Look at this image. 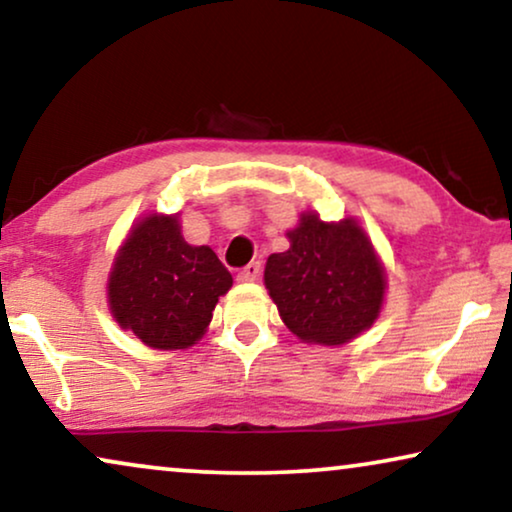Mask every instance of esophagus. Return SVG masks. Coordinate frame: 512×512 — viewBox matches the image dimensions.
Listing matches in <instances>:
<instances>
[{
	"label": "esophagus",
	"instance_id": "1",
	"mask_svg": "<svg viewBox=\"0 0 512 512\" xmlns=\"http://www.w3.org/2000/svg\"><path fill=\"white\" fill-rule=\"evenodd\" d=\"M258 277H261V263L258 261L249 263L247 268H242L240 272H237V279H240V282H256Z\"/></svg>",
	"mask_w": 512,
	"mask_h": 512
}]
</instances>
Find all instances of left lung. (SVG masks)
Segmentation results:
<instances>
[{"instance_id":"1","label":"left lung","mask_w":512,"mask_h":512,"mask_svg":"<svg viewBox=\"0 0 512 512\" xmlns=\"http://www.w3.org/2000/svg\"><path fill=\"white\" fill-rule=\"evenodd\" d=\"M289 242L265 265V286L284 324L317 345H342L366 331L380 314L384 272L359 223L303 214Z\"/></svg>"}]
</instances>
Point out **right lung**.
<instances>
[{
    "label": "right lung",
    "instance_id": "obj_1",
    "mask_svg": "<svg viewBox=\"0 0 512 512\" xmlns=\"http://www.w3.org/2000/svg\"><path fill=\"white\" fill-rule=\"evenodd\" d=\"M233 275L209 247H191L177 216H146L125 240L109 275L118 324L144 345L186 349L202 338Z\"/></svg>",
    "mask_w": 512,
    "mask_h": 512
}]
</instances>
